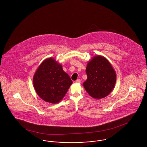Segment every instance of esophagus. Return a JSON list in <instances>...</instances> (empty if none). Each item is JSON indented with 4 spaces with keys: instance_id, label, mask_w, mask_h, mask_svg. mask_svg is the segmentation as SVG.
<instances>
[{
    "instance_id": "1",
    "label": "esophagus",
    "mask_w": 147,
    "mask_h": 147,
    "mask_svg": "<svg viewBox=\"0 0 147 147\" xmlns=\"http://www.w3.org/2000/svg\"><path fill=\"white\" fill-rule=\"evenodd\" d=\"M76 83H80V79H77V80L76 81Z\"/></svg>"
}]
</instances>
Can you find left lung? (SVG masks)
<instances>
[{
	"instance_id": "obj_1",
	"label": "left lung",
	"mask_w": 147,
	"mask_h": 147,
	"mask_svg": "<svg viewBox=\"0 0 147 147\" xmlns=\"http://www.w3.org/2000/svg\"><path fill=\"white\" fill-rule=\"evenodd\" d=\"M86 71L87 79L83 85L92 97L103 98L113 90L116 74L106 57L101 55L93 57L87 63Z\"/></svg>"
}]
</instances>
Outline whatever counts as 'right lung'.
Returning a JSON list of instances; mask_svg holds the SVG:
<instances>
[{"instance_id":"1","label":"right lung","mask_w":147,"mask_h":147,"mask_svg":"<svg viewBox=\"0 0 147 147\" xmlns=\"http://www.w3.org/2000/svg\"><path fill=\"white\" fill-rule=\"evenodd\" d=\"M73 82L53 57L44 60L37 69L33 78L34 88L44 101L57 103L64 98Z\"/></svg>"}]
</instances>
